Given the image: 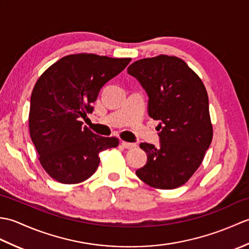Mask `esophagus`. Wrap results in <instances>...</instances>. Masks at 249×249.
Wrapping results in <instances>:
<instances>
[{"label":"esophagus","mask_w":249,"mask_h":249,"mask_svg":"<svg viewBox=\"0 0 249 249\" xmlns=\"http://www.w3.org/2000/svg\"><path fill=\"white\" fill-rule=\"evenodd\" d=\"M122 145H123L125 149H133V147L136 146L135 143H130V142H126V141H122Z\"/></svg>","instance_id":"obj_1"}]
</instances>
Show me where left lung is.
Returning <instances> with one entry per match:
<instances>
[{"mask_svg": "<svg viewBox=\"0 0 249 249\" xmlns=\"http://www.w3.org/2000/svg\"><path fill=\"white\" fill-rule=\"evenodd\" d=\"M149 96V115L160 122V146L141 143L147 155L137 177L151 187L182 186L199 168L212 142L209 97L199 76L182 59L165 54L127 68Z\"/></svg>", "mask_w": 249, "mask_h": 249, "instance_id": "1", "label": "left lung"}]
</instances>
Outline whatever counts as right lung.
<instances>
[{"label":"right lung","mask_w":249,"mask_h":249,"mask_svg":"<svg viewBox=\"0 0 249 249\" xmlns=\"http://www.w3.org/2000/svg\"><path fill=\"white\" fill-rule=\"evenodd\" d=\"M130 61V57L70 54L52 64L35 83L30 135L41 167L55 181H86L96 171L99 153L119 145L118 138L94 134L81 119L93 112L92 104L100 89Z\"/></svg>","instance_id":"obj_1"}]
</instances>
